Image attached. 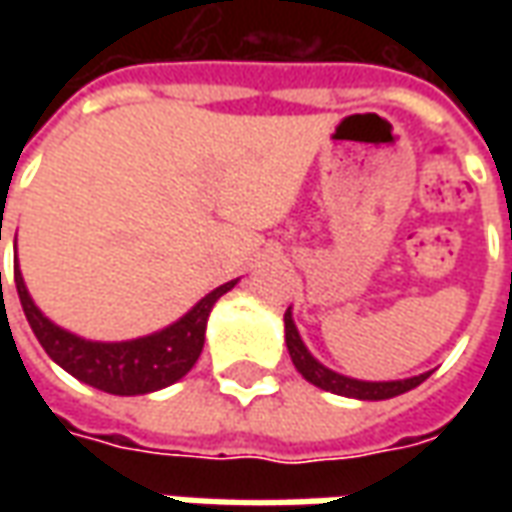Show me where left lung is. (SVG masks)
<instances>
[{"label": "left lung", "mask_w": 512, "mask_h": 512, "mask_svg": "<svg viewBox=\"0 0 512 512\" xmlns=\"http://www.w3.org/2000/svg\"><path fill=\"white\" fill-rule=\"evenodd\" d=\"M285 343H288L290 359H293V365H296L301 376L307 378L310 384L326 389V392H334V395L356 397V400H386V397L403 395V392L414 389L430 376V373H422V376L403 378V381H356V378L340 376V373H334V370L312 359L310 351L301 343L296 326H293L290 310L285 312Z\"/></svg>", "instance_id": "1"}]
</instances>
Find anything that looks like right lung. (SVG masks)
I'll list each match as a JSON object with an SVG mask.
<instances>
[{
  "label": "right lung",
  "instance_id": "right-lung-1",
  "mask_svg": "<svg viewBox=\"0 0 512 512\" xmlns=\"http://www.w3.org/2000/svg\"><path fill=\"white\" fill-rule=\"evenodd\" d=\"M13 279H16L24 315H27L38 343L43 345V351L73 378H79L101 392H109V395H145V392L164 389L186 376L202 354L208 312L216 299L235 285V282H224L211 290L189 315H183L178 323H172L164 332L131 340V343H90V340H82V337L54 326L49 318H43L35 301L29 299L18 263L13 268Z\"/></svg>",
  "mask_w": 512,
  "mask_h": 512
}]
</instances>
